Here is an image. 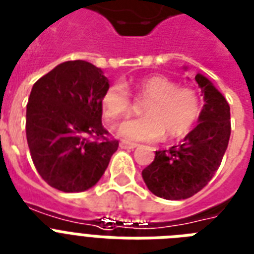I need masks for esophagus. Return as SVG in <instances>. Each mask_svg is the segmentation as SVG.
Instances as JSON below:
<instances>
[{
    "instance_id": "esophagus-1",
    "label": "esophagus",
    "mask_w": 254,
    "mask_h": 254,
    "mask_svg": "<svg viewBox=\"0 0 254 254\" xmlns=\"http://www.w3.org/2000/svg\"><path fill=\"white\" fill-rule=\"evenodd\" d=\"M138 144L137 143H129V142H125V140H123V142H120V147L121 148H127V150H134L135 147H137Z\"/></svg>"
}]
</instances>
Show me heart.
<instances>
[{
	"instance_id": "heart-1",
	"label": "heart",
	"mask_w": 254,
	"mask_h": 254,
	"mask_svg": "<svg viewBox=\"0 0 254 254\" xmlns=\"http://www.w3.org/2000/svg\"><path fill=\"white\" fill-rule=\"evenodd\" d=\"M138 99H147L143 117L124 123L119 135L133 142H155L167 135L178 139L189 133L201 112L199 94L191 87L178 86L176 81L163 74H150L131 85ZM102 110L111 121L129 117L133 99L123 84H112L102 95Z\"/></svg>"
}]
</instances>
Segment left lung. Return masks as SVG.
<instances>
[{
    "label": "left lung",
    "instance_id": "left-lung-1",
    "mask_svg": "<svg viewBox=\"0 0 254 254\" xmlns=\"http://www.w3.org/2000/svg\"><path fill=\"white\" fill-rule=\"evenodd\" d=\"M195 80L205 101L199 124L178 146L156 151L152 163L142 170L148 190L163 199H189L204 189L218 170L229 144V103L203 74H196Z\"/></svg>",
    "mask_w": 254,
    "mask_h": 254
}]
</instances>
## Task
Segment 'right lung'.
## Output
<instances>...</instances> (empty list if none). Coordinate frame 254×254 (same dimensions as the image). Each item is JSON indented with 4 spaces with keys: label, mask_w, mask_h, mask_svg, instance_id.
Returning <instances> with one entry per match:
<instances>
[{
    "label": "right lung",
    "mask_w": 254,
    "mask_h": 254,
    "mask_svg": "<svg viewBox=\"0 0 254 254\" xmlns=\"http://www.w3.org/2000/svg\"><path fill=\"white\" fill-rule=\"evenodd\" d=\"M110 86L95 65L69 61L37 80L27 104L25 133L38 174L63 192L93 187L119 140L102 125V95Z\"/></svg>",
    "instance_id": "1"
}]
</instances>
